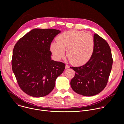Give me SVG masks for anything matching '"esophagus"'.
<instances>
[{"instance_id": "esophagus-1", "label": "esophagus", "mask_w": 124, "mask_h": 124, "mask_svg": "<svg viewBox=\"0 0 124 124\" xmlns=\"http://www.w3.org/2000/svg\"><path fill=\"white\" fill-rule=\"evenodd\" d=\"M70 68V66H69V65H66V66H65V68L66 69H68V68Z\"/></svg>"}]
</instances>
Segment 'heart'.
I'll use <instances>...</instances> for the list:
<instances>
[{
    "label": "heart",
    "mask_w": 124,
    "mask_h": 124,
    "mask_svg": "<svg viewBox=\"0 0 124 124\" xmlns=\"http://www.w3.org/2000/svg\"><path fill=\"white\" fill-rule=\"evenodd\" d=\"M57 43L51 44L50 48L55 57L60 59L65 55L76 66L85 64L91 58L94 49V39L90 34L80 31H66L57 37Z\"/></svg>",
    "instance_id": "heart-1"
}]
</instances>
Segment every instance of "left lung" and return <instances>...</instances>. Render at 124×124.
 I'll list each match as a JSON object with an SVG mask.
<instances>
[{"mask_svg":"<svg viewBox=\"0 0 124 124\" xmlns=\"http://www.w3.org/2000/svg\"><path fill=\"white\" fill-rule=\"evenodd\" d=\"M94 49L89 61L80 67L70 68L75 71L70 86L77 93L84 96L96 95L107 86L113 63L108 43L97 34L94 35Z\"/></svg>","mask_w":124,"mask_h":124,"instance_id":"1","label":"left lung"}]
</instances>
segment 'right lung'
I'll use <instances>...</instances> for the list:
<instances>
[{
    "instance_id": "add662e5",
    "label": "right lung",
    "mask_w": 124,
    "mask_h": 124,
    "mask_svg": "<svg viewBox=\"0 0 124 124\" xmlns=\"http://www.w3.org/2000/svg\"><path fill=\"white\" fill-rule=\"evenodd\" d=\"M61 32L54 29L35 28L22 37L14 46L13 72L21 89L34 97H42L54 89L55 80L65 64L51 60L50 44Z\"/></svg>"
}]
</instances>
